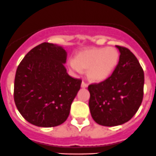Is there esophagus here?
<instances>
[{
    "label": "esophagus",
    "instance_id": "esophagus-1",
    "mask_svg": "<svg viewBox=\"0 0 156 156\" xmlns=\"http://www.w3.org/2000/svg\"><path fill=\"white\" fill-rule=\"evenodd\" d=\"M87 86H88V84L87 83H85L84 81H82V83H81V87L85 88V87H87Z\"/></svg>",
    "mask_w": 156,
    "mask_h": 156
}]
</instances>
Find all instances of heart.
I'll list each match as a JSON object with an SVG mask.
<instances>
[{"label": "heart", "instance_id": "b5f03b06", "mask_svg": "<svg viewBox=\"0 0 156 156\" xmlns=\"http://www.w3.org/2000/svg\"><path fill=\"white\" fill-rule=\"evenodd\" d=\"M118 51L113 47L90 48L78 52L75 60H71L69 66L75 72L87 69V75L93 81H103L107 79L118 64Z\"/></svg>", "mask_w": 156, "mask_h": 156}]
</instances>
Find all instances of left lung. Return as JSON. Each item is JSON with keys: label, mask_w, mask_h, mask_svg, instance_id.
<instances>
[{"label": "left lung", "mask_w": 156, "mask_h": 156, "mask_svg": "<svg viewBox=\"0 0 156 156\" xmlns=\"http://www.w3.org/2000/svg\"><path fill=\"white\" fill-rule=\"evenodd\" d=\"M116 47L120 55L111 76L88 86L90 114L101 126H119L128 122L140 108L143 98L144 72L138 59L129 49Z\"/></svg>", "instance_id": "obj_1"}]
</instances>
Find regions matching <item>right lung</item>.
I'll return each mask as SVG.
<instances>
[{"label":"right lung","instance_id":"right-lung-1","mask_svg":"<svg viewBox=\"0 0 156 156\" xmlns=\"http://www.w3.org/2000/svg\"><path fill=\"white\" fill-rule=\"evenodd\" d=\"M66 58L64 48L43 43L32 49L18 66L15 104L31 124L53 127L67 120L81 80L69 76L64 66Z\"/></svg>","mask_w":156,"mask_h":156}]
</instances>
